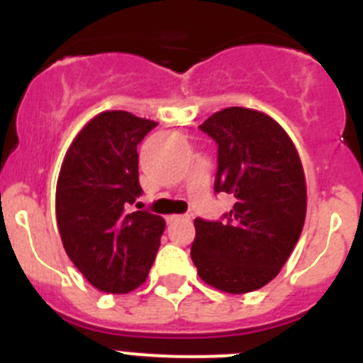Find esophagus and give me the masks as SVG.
Returning <instances> with one entry per match:
<instances>
[{
	"instance_id": "34e87169",
	"label": "esophagus",
	"mask_w": 363,
	"mask_h": 363,
	"mask_svg": "<svg viewBox=\"0 0 363 363\" xmlns=\"http://www.w3.org/2000/svg\"><path fill=\"white\" fill-rule=\"evenodd\" d=\"M179 220H189V216H182V214H171V216H167V221L172 223V221H179Z\"/></svg>"
}]
</instances>
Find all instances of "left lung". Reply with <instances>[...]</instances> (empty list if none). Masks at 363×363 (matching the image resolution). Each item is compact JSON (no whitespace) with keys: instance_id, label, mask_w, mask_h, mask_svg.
Returning a JSON list of instances; mask_svg holds the SVG:
<instances>
[{"instance_id":"8db88e82","label":"left lung","mask_w":363,"mask_h":363,"mask_svg":"<svg viewBox=\"0 0 363 363\" xmlns=\"http://www.w3.org/2000/svg\"><path fill=\"white\" fill-rule=\"evenodd\" d=\"M218 143L216 192L236 198L223 221L196 218L191 258L207 285L230 294L277 278L300 240L306 174L289 134L265 112L227 107L200 125Z\"/></svg>"}]
</instances>
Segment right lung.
Returning <instances> with one entry per match:
<instances>
[{
    "instance_id": "obj_1",
    "label": "right lung",
    "mask_w": 363,
    "mask_h": 363,
    "mask_svg": "<svg viewBox=\"0 0 363 363\" xmlns=\"http://www.w3.org/2000/svg\"><path fill=\"white\" fill-rule=\"evenodd\" d=\"M156 121L125 111L99 112L83 125L63 158L56 220L67 256L86 281L111 294L147 280L165 220L129 207L142 194L138 143Z\"/></svg>"
}]
</instances>
